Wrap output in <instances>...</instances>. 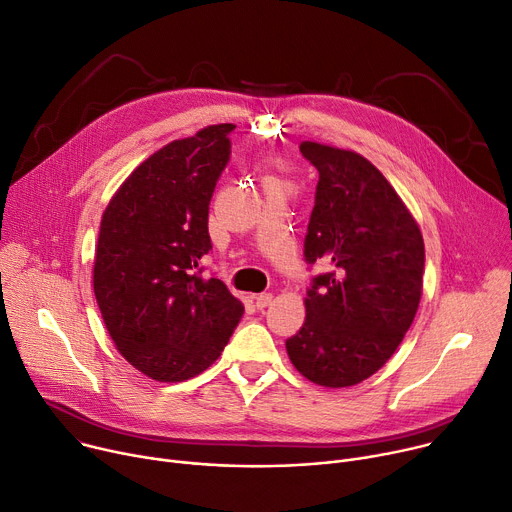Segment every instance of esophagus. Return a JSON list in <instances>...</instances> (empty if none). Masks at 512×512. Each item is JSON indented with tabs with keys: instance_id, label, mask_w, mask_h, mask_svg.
Returning a JSON list of instances; mask_svg holds the SVG:
<instances>
[{
	"instance_id": "esophagus-1",
	"label": "esophagus",
	"mask_w": 512,
	"mask_h": 512,
	"mask_svg": "<svg viewBox=\"0 0 512 512\" xmlns=\"http://www.w3.org/2000/svg\"><path fill=\"white\" fill-rule=\"evenodd\" d=\"M271 300H273L271 294H259V296H255V306L259 310H263V308H267L271 304Z\"/></svg>"
}]
</instances>
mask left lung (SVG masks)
Segmentation results:
<instances>
[{
  "label": "left lung",
  "instance_id": "left-lung-1",
  "mask_svg": "<svg viewBox=\"0 0 512 512\" xmlns=\"http://www.w3.org/2000/svg\"><path fill=\"white\" fill-rule=\"evenodd\" d=\"M318 169L304 241L306 263L333 271L312 277L306 320L286 341L300 374L324 388L355 386L394 355L423 294L421 228L365 157L304 141Z\"/></svg>",
  "mask_w": 512,
  "mask_h": 512
}]
</instances>
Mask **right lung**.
<instances>
[{"instance_id":"obj_1","label":"right lung","mask_w":512,"mask_h":512,"mask_svg":"<svg viewBox=\"0 0 512 512\" xmlns=\"http://www.w3.org/2000/svg\"><path fill=\"white\" fill-rule=\"evenodd\" d=\"M235 124L206 126L138 165L104 210L94 292L122 357L157 382H183L226 347L245 306L216 277L208 208Z\"/></svg>"}]
</instances>
